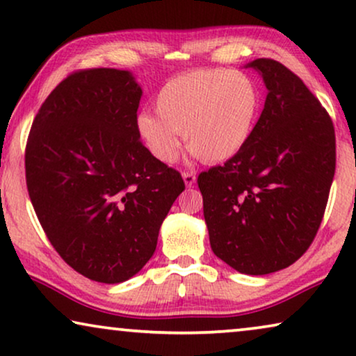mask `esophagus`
<instances>
[{
	"label": "esophagus",
	"mask_w": 356,
	"mask_h": 356,
	"mask_svg": "<svg viewBox=\"0 0 356 356\" xmlns=\"http://www.w3.org/2000/svg\"><path fill=\"white\" fill-rule=\"evenodd\" d=\"M183 179H184V184H186L188 188H191L194 186V183H196V173L183 172Z\"/></svg>",
	"instance_id": "34e87169"
}]
</instances>
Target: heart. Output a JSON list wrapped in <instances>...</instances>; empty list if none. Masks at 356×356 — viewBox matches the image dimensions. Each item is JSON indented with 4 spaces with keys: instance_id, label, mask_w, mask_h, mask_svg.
Returning <instances> with one entry per match:
<instances>
[{
    "instance_id": "1",
    "label": "heart",
    "mask_w": 356,
    "mask_h": 356,
    "mask_svg": "<svg viewBox=\"0 0 356 356\" xmlns=\"http://www.w3.org/2000/svg\"><path fill=\"white\" fill-rule=\"evenodd\" d=\"M159 117L143 111L136 120L150 154L173 163L188 149L207 163L240 154L251 139L261 111V92L250 76L230 70H196L168 79L155 97Z\"/></svg>"
}]
</instances>
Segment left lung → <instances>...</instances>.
<instances>
[{"label":"left lung","instance_id":"1","mask_svg":"<svg viewBox=\"0 0 356 356\" xmlns=\"http://www.w3.org/2000/svg\"><path fill=\"white\" fill-rule=\"evenodd\" d=\"M267 87L251 139L199 173L213 254L248 275L298 261L313 243L335 173L330 116L295 72L270 58L248 65Z\"/></svg>","mask_w":356,"mask_h":356}]
</instances>
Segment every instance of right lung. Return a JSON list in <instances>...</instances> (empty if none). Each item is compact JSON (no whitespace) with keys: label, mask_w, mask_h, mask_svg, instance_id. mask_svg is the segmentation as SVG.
<instances>
[{"label":"right lung","mask_w":356,"mask_h":356,"mask_svg":"<svg viewBox=\"0 0 356 356\" xmlns=\"http://www.w3.org/2000/svg\"><path fill=\"white\" fill-rule=\"evenodd\" d=\"M140 95L128 71H74L43 102L27 138V191L48 241L102 284L143 269L184 189L178 170L139 139Z\"/></svg>","instance_id":"1"}]
</instances>
